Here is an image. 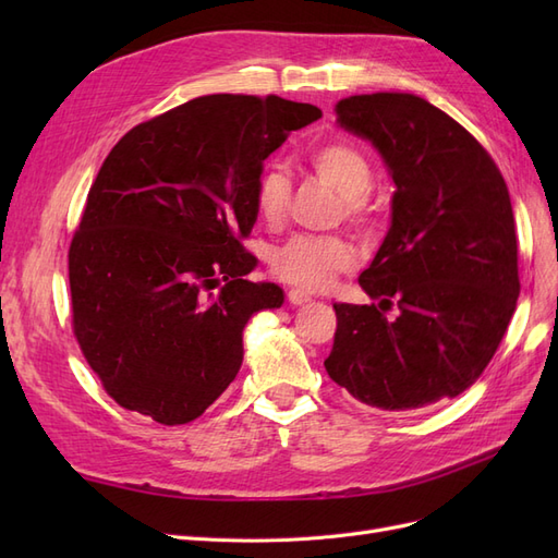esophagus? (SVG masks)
Wrapping results in <instances>:
<instances>
[{"instance_id": "1", "label": "esophagus", "mask_w": 558, "mask_h": 558, "mask_svg": "<svg viewBox=\"0 0 558 558\" xmlns=\"http://www.w3.org/2000/svg\"><path fill=\"white\" fill-rule=\"evenodd\" d=\"M312 300V295L307 293V291H300V289H291L289 291V302L291 305H305V302H310Z\"/></svg>"}]
</instances>
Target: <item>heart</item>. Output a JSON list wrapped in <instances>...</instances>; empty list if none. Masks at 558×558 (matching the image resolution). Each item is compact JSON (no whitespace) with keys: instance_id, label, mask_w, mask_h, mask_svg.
<instances>
[{"instance_id":"heart-1","label":"heart","mask_w":558,"mask_h":558,"mask_svg":"<svg viewBox=\"0 0 558 558\" xmlns=\"http://www.w3.org/2000/svg\"><path fill=\"white\" fill-rule=\"evenodd\" d=\"M314 174L340 193L337 218L356 232L375 228L377 209L369 199L375 170L365 150L349 140H328L310 150ZM291 207V183L281 172H265L256 185V211L267 226H279ZM356 263L351 246L335 234H300L272 256V275L302 291H324Z\"/></svg>"}]
</instances>
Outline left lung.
<instances>
[{
  "mask_svg": "<svg viewBox=\"0 0 558 558\" xmlns=\"http://www.w3.org/2000/svg\"><path fill=\"white\" fill-rule=\"evenodd\" d=\"M335 113L379 148L396 193L391 230L359 277L375 302L335 305L324 365L377 410L456 398L492 363L521 291L508 183L488 150L424 97L351 95Z\"/></svg>",
  "mask_w": 558,
  "mask_h": 558,
  "instance_id": "1",
  "label": "left lung"
}]
</instances>
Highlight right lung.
<instances>
[{
  "instance_id": "add662e5",
  "label": "right lung",
  "mask_w": 558,
  "mask_h": 558,
  "mask_svg": "<svg viewBox=\"0 0 558 558\" xmlns=\"http://www.w3.org/2000/svg\"><path fill=\"white\" fill-rule=\"evenodd\" d=\"M316 118L277 95H205L111 148L70 244V291L81 353L121 408L189 424L240 373L246 320L283 302L246 279L263 162Z\"/></svg>"
}]
</instances>
